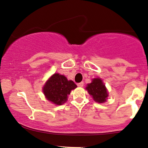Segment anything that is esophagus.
Segmentation results:
<instances>
[{"mask_svg":"<svg viewBox=\"0 0 148 148\" xmlns=\"http://www.w3.org/2000/svg\"><path fill=\"white\" fill-rule=\"evenodd\" d=\"M77 85V86H79V87H82L84 86V82H82L78 83Z\"/></svg>","mask_w":148,"mask_h":148,"instance_id":"1","label":"esophagus"}]
</instances>
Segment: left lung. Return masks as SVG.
<instances>
[{"label":"left lung","mask_w":148,"mask_h":148,"mask_svg":"<svg viewBox=\"0 0 148 148\" xmlns=\"http://www.w3.org/2000/svg\"><path fill=\"white\" fill-rule=\"evenodd\" d=\"M86 89L96 102L103 103L106 101L108 92L101 79L95 78L92 79V82L87 85Z\"/></svg>","instance_id":"1"}]
</instances>
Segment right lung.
Listing matches in <instances>:
<instances>
[{
  "mask_svg": "<svg viewBox=\"0 0 148 148\" xmlns=\"http://www.w3.org/2000/svg\"><path fill=\"white\" fill-rule=\"evenodd\" d=\"M77 87L73 82L69 81L65 76L55 73L47 82L43 88V92L49 101L56 105L66 102L71 91Z\"/></svg>",
  "mask_w": 148,
  "mask_h": 148,
  "instance_id": "right-lung-1",
  "label": "right lung"
}]
</instances>
